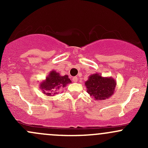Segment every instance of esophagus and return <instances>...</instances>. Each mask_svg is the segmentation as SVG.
I'll use <instances>...</instances> for the list:
<instances>
[{
    "mask_svg": "<svg viewBox=\"0 0 148 148\" xmlns=\"http://www.w3.org/2000/svg\"><path fill=\"white\" fill-rule=\"evenodd\" d=\"M72 81L74 82H77V81H78V79H77V77H73Z\"/></svg>",
    "mask_w": 148,
    "mask_h": 148,
    "instance_id": "esophagus-1",
    "label": "esophagus"
}]
</instances>
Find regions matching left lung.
I'll return each mask as SVG.
<instances>
[{"label":"left lung","mask_w":148,"mask_h":148,"mask_svg":"<svg viewBox=\"0 0 148 148\" xmlns=\"http://www.w3.org/2000/svg\"><path fill=\"white\" fill-rule=\"evenodd\" d=\"M117 82L112 77H104L101 74H94L89 77L85 85L86 92L95 100H104L110 98L115 92Z\"/></svg>","instance_id":"obj_1"}]
</instances>
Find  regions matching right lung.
<instances>
[{
    "label": "right lung",
    "instance_id": "obj_1",
    "mask_svg": "<svg viewBox=\"0 0 148 148\" xmlns=\"http://www.w3.org/2000/svg\"><path fill=\"white\" fill-rule=\"evenodd\" d=\"M71 83L68 75L61 76L59 72L54 70L50 71L44 80L39 84L40 89L42 91L44 95L48 96H54L57 94L59 89L65 87L68 84Z\"/></svg>",
    "mask_w": 148,
    "mask_h": 148
}]
</instances>
